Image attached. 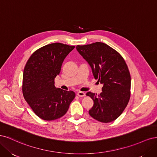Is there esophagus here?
<instances>
[{
  "instance_id": "obj_1",
  "label": "esophagus",
  "mask_w": 157,
  "mask_h": 157,
  "mask_svg": "<svg viewBox=\"0 0 157 157\" xmlns=\"http://www.w3.org/2000/svg\"><path fill=\"white\" fill-rule=\"evenodd\" d=\"M77 96H78V97H84L85 96H86V94H85L84 92H78V93H77Z\"/></svg>"
}]
</instances>
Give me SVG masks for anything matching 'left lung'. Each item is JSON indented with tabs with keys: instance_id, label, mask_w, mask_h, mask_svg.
Here are the masks:
<instances>
[{
	"instance_id": "1",
	"label": "left lung",
	"mask_w": 157,
	"mask_h": 157,
	"mask_svg": "<svg viewBox=\"0 0 157 157\" xmlns=\"http://www.w3.org/2000/svg\"><path fill=\"white\" fill-rule=\"evenodd\" d=\"M76 48L91 67L95 79L103 85L99 95L86 93L94 101L89 115L101 122L114 121L124 111L130 98L131 77L124 58L103 42L77 45Z\"/></svg>"
}]
</instances>
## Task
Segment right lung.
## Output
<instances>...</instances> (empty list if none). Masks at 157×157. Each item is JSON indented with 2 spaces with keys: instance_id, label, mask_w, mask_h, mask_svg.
<instances>
[{
  "instance_id": "right-lung-1",
  "label": "right lung",
  "mask_w": 157,
  "mask_h": 157,
  "mask_svg": "<svg viewBox=\"0 0 157 157\" xmlns=\"http://www.w3.org/2000/svg\"><path fill=\"white\" fill-rule=\"evenodd\" d=\"M75 46L59 42L47 44L33 53L23 70V97L39 118L53 121L67 113L75 97L73 91L55 87L54 79Z\"/></svg>"
}]
</instances>
